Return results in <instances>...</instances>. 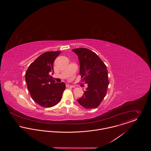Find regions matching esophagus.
I'll return each instance as SVG.
<instances>
[{
    "label": "esophagus",
    "mask_w": 151,
    "mask_h": 151,
    "mask_svg": "<svg viewBox=\"0 0 151 151\" xmlns=\"http://www.w3.org/2000/svg\"><path fill=\"white\" fill-rule=\"evenodd\" d=\"M66 87L67 88H73V86H71L70 84H66Z\"/></svg>",
    "instance_id": "1"
}]
</instances>
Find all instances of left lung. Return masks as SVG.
Wrapping results in <instances>:
<instances>
[{
    "label": "left lung",
    "instance_id": "left-lung-1",
    "mask_svg": "<svg viewBox=\"0 0 151 151\" xmlns=\"http://www.w3.org/2000/svg\"><path fill=\"white\" fill-rule=\"evenodd\" d=\"M72 50L78 57L80 74L88 84L83 96L77 101L86 109L98 108L106 94L109 84L107 67L95 53L88 49L80 47Z\"/></svg>",
    "mask_w": 151,
    "mask_h": 151
}]
</instances>
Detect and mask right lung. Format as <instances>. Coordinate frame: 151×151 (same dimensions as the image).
I'll return each instance as SVG.
<instances>
[{
    "label": "right lung",
    "instance_id": "right-lung-1",
    "mask_svg": "<svg viewBox=\"0 0 151 151\" xmlns=\"http://www.w3.org/2000/svg\"><path fill=\"white\" fill-rule=\"evenodd\" d=\"M60 52L43 53L31 63L25 73V81L29 93L33 100L42 107L51 108L57 105L65 89L64 83H55L50 76L53 73V62Z\"/></svg>",
    "mask_w": 151,
    "mask_h": 151
}]
</instances>
